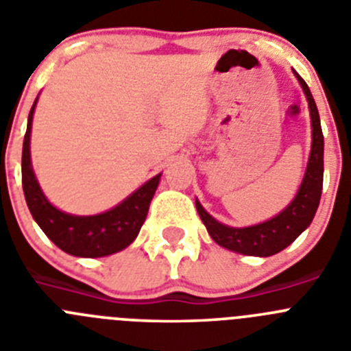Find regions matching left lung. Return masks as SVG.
Masks as SVG:
<instances>
[{"label":"left lung","mask_w":351,"mask_h":351,"mask_svg":"<svg viewBox=\"0 0 351 351\" xmlns=\"http://www.w3.org/2000/svg\"><path fill=\"white\" fill-rule=\"evenodd\" d=\"M299 80L309 107L311 117V151H309L308 167L304 172L297 195L281 213L262 223L250 226H230L213 218L198 198L195 200L198 216L206 225L207 232L216 244L225 250L247 256H272L290 246L302 234L315 218L324 186V133L320 126V114L316 108L308 84L293 70Z\"/></svg>","instance_id":"obj_1"}]
</instances>
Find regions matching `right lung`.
Masks as SVG:
<instances>
[{
  "label": "right lung",
  "instance_id": "1",
  "mask_svg": "<svg viewBox=\"0 0 351 351\" xmlns=\"http://www.w3.org/2000/svg\"><path fill=\"white\" fill-rule=\"evenodd\" d=\"M36 101L38 96L27 116V128L23 144V190L31 216L38 223L43 234L71 256L100 258L123 251L137 239L144 225L149 204L156 193L161 173L144 182L112 209L100 214L77 216L58 209L42 191L31 165V125Z\"/></svg>",
  "mask_w": 351,
  "mask_h": 351
}]
</instances>
